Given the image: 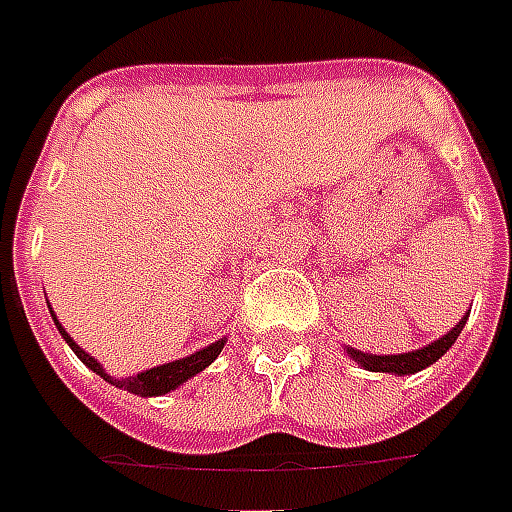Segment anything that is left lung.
Returning <instances> with one entry per match:
<instances>
[{
	"label": "left lung",
	"mask_w": 512,
	"mask_h": 512,
	"mask_svg": "<svg viewBox=\"0 0 512 512\" xmlns=\"http://www.w3.org/2000/svg\"><path fill=\"white\" fill-rule=\"evenodd\" d=\"M467 318L470 315H464L459 324L453 326L451 332L443 334L440 340H434L432 345H426V348H418V351H407V353H394V356H378V353H364L356 351V348H348V356H351L356 364H361L364 370L370 372H391V375H416V372L426 370L429 364L440 359L448 353L453 343H456V337L461 334L464 324H467Z\"/></svg>",
	"instance_id": "obj_1"
}]
</instances>
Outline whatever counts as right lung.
Listing matches in <instances>:
<instances>
[{
    "label": "right lung",
    "instance_id": "add662e5",
    "mask_svg": "<svg viewBox=\"0 0 512 512\" xmlns=\"http://www.w3.org/2000/svg\"><path fill=\"white\" fill-rule=\"evenodd\" d=\"M51 315H53V324H56V329L61 332V337L67 340L69 348L75 351V356L86 364L88 370H94L99 378H105L107 383H113L115 388H124V391H129V394H140V397H161V394H167V391H175L178 386H183L186 380H191L194 375H199V372L205 370V367H210V364L215 361V356L221 353V348H224L226 343L224 337H221V340H215L213 345H207V348H202V351L191 353V356H186V359L159 364V367L137 372V375H129V378H113V375H107V372L102 370V364H99V361L91 359V356H88V353L83 351V348H80V345L75 343L67 332H64V326L59 324V318H56L53 310Z\"/></svg>",
    "mask_w": 512,
    "mask_h": 512
}]
</instances>
